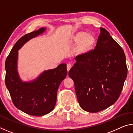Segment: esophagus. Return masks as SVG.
<instances>
[{
	"label": "esophagus",
	"mask_w": 133,
	"mask_h": 133,
	"mask_svg": "<svg viewBox=\"0 0 133 133\" xmlns=\"http://www.w3.org/2000/svg\"><path fill=\"white\" fill-rule=\"evenodd\" d=\"M72 67V65H71V64H70V63H68V64H67V71H69V70L71 69V67Z\"/></svg>",
	"instance_id": "34e87169"
}]
</instances>
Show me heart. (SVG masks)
Segmentation results:
<instances>
[{"instance_id": "1", "label": "heart", "mask_w": 133, "mask_h": 133, "mask_svg": "<svg viewBox=\"0 0 133 133\" xmlns=\"http://www.w3.org/2000/svg\"><path fill=\"white\" fill-rule=\"evenodd\" d=\"M73 41L79 43L77 47V52L80 54H83L89 52L93 48L95 38L92 34L85 32H79L73 38Z\"/></svg>"}]
</instances>
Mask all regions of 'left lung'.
Listing matches in <instances>:
<instances>
[{
  "instance_id": "8db88e82",
  "label": "left lung",
  "mask_w": 133,
  "mask_h": 133,
  "mask_svg": "<svg viewBox=\"0 0 133 133\" xmlns=\"http://www.w3.org/2000/svg\"><path fill=\"white\" fill-rule=\"evenodd\" d=\"M100 29L94 49L76 57V62L69 71L80 106L93 113L117 101L128 70L123 48L106 29Z\"/></svg>"
}]
</instances>
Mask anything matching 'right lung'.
<instances>
[{"label":"right lung","mask_w":133,"mask_h":133,"mask_svg":"<svg viewBox=\"0 0 133 133\" xmlns=\"http://www.w3.org/2000/svg\"><path fill=\"white\" fill-rule=\"evenodd\" d=\"M44 31L45 28H41L19 39L5 62V84L12 102L21 111L33 116L46 115L54 109L59 85L67 73L66 64L63 63L56 69L44 71L32 82H22L19 77L16 69L18 50Z\"/></svg>","instance_id":"obj_1"}]
</instances>
